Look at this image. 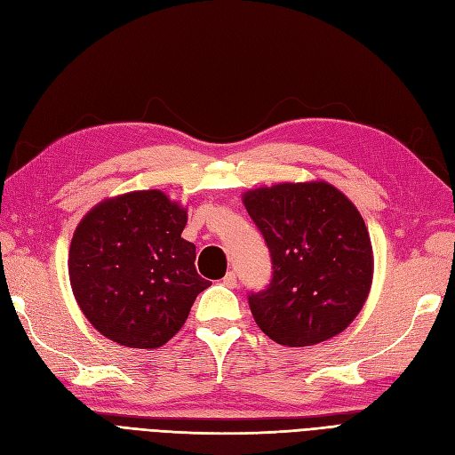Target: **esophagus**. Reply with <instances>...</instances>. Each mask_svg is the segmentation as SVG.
<instances>
[{"mask_svg":"<svg viewBox=\"0 0 455 455\" xmlns=\"http://www.w3.org/2000/svg\"><path fill=\"white\" fill-rule=\"evenodd\" d=\"M222 284L228 286V288H235L237 286V275L233 271H228V275L222 279Z\"/></svg>","mask_w":455,"mask_h":455,"instance_id":"esophagus-1","label":"esophagus"}]
</instances>
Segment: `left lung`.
Instances as JSON below:
<instances>
[{
  "mask_svg": "<svg viewBox=\"0 0 455 455\" xmlns=\"http://www.w3.org/2000/svg\"><path fill=\"white\" fill-rule=\"evenodd\" d=\"M244 209L266 239L271 283L249 294L261 332L288 347L346 330L370 292L374 258L364 220L326 182L249 189Z\"/></svg>",
  "mask_w": 455,
  "mask_h": 455,
  "instance_id": "obj_1",
  "label": "left lung"
}]
</instances>
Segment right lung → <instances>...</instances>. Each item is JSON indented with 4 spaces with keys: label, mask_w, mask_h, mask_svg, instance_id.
Instances as JSON below:
<instances>
[{
    "label": "right lung",
    "mask_w": 455,
    "mask_h": 455,
    "mask_svg": "<svg viewBox=\"0 0 455 455\" xmlns=\"http://www.w3.org/2000/svg\"><path fill=\"white\" fill-rule=\"evenodd\" d=\"M184 206L159 189L106 199L81 220L68 271L77 304L102 336L156 349L188 319L211 281L196 269V244L182 239Z\"/></svg>",
    "instance_id": "right-lung-1"
}]
</instances>
